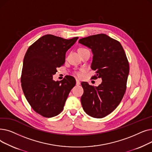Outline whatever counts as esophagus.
<instances>
[{
	"label": "esophagus",
	"instance_id": "1",
	"mask_svg": "<svg viewBox=\"0 0 152 152\" xmlns=\"http://www.w3.org/2000/svg\"><path fill=\"white\" fill-rule=\"evenodd\" d=\"M76 85L77 86H78V85H79V84H81V83H80V81H79V80H77V79H76Z\"/></svg>",
	"mask_w": 152,
	"mask_h": 152
}]
</instances>
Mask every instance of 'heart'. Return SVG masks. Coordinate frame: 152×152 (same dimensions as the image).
<instances>
[{
  "label": "heart",
  "instance_id": "b5f03b06",
  "mask_svg": "<svg viewBox=\"0 0 152 152\" xmlns=\"http://www.w3.org/2000/svg\"><path fill=\"white\" fill-rule=\"evenodd\" d=\"M82 49H84L83 48H81V49H79V50H82ZM75 75L77 76V77H81V73L80 71H76L75 72Z\"/></svg>",
  "mask_w": 152,
  "mask_h": 152
}]
</instances>
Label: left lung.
I'll use <instances>...</instances> for the list:
<instances>
[{
	"instance_id": "obj_1",
	"label": "left lung",
	"mask_w": 152,
	"mask_h": 152,
	"mask_svg": "<svg viewBox=\"0 0 152 152\" xmlns=\"http://www.w3.org/2000/svg\"><path fill=\"white\" fill-rule=\"evenodd\" d=\"M79 42L92 50L91 68L96 71V75L92 78L102 80L97 87L81 83L84 89L81 104L87 115L102 118L115 110L124 96L129 62L120 42L105 34L82 38Z\"/></svg>"
}]
</instances>
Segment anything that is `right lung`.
<instances>
[{"label": "right lung", "mask_w": 152, "mask_h": 152, "mask_svg": "<svg viewBox=\"0 0 152 152\" xmlns=\"http://www.w3.org/2000/svg\"><path fill=\"white\" fill-rule=\"evenodd\" d=\"M77 39L44 35L29 46L25 55L21 76L22 89L32 108L44 117L52 118L61 112L76 84L73 77H65L58 82L53 80V75L65 63L66 51Z\"/></svg>", "instance_id": "1"}]
</instances>
